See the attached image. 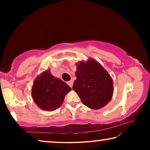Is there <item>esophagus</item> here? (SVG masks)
I'll return each mask as SVG.
<instances>
[{"instance_id":"1","label":"esophagus","mask_w":150,"mask_h":150,"mask_svg":"<svg viewBox=\"0 0 150 150\" xmlns=\"http://www.w3.org/2000/svg\"><path fill=\"white\" fill-rule=\"evenodd\" d=\"M67 83L68 85H69V87H72V86H73V80H71V81H67Z\"/></svg>"}]
</instances>
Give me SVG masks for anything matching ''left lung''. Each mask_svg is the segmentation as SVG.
Returning <instances> with one entry per match:
<instances>
[{
  "mask_svg": "<svg viewBox=\"0 0 150 150\" xmlns=\"http://www.w3.org/2000/svg\"><path fill=\"white\" fill-rule=\"evenodd\" d=\"M77 79L73 90L83 105L97 110L110 102L113 95V81L105 68L92 58L77 63Z\"/></svg>",
  "mask_w": 150,
  "mask_h": 150,
  "instance_id": "1",
  "label": "left lung"
}]
</instances>
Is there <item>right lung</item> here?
Masks as SVG:
<instances>
[{
    "instance_id": "add662e5",
    "label": "right lung",
    "mask_w": 150,
    "mask_h": 150,
    "mask_svg": "<svg viewBox=\"0 0 150 150\" xmlns=\"http://www.w3.org/2000/svg\"><path fill=\"white\" fill-rule=\"evenodd\" d=\"M71 90L69 85L51 74L50 70L35 79L32 88L34 103L44 110L52 111L62 106L66 94Z\"/></svg>"
}]
</instances>
